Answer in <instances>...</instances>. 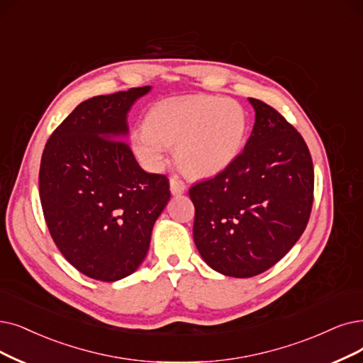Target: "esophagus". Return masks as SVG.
<instances>
[{"label": "esophagus", "instance_id": "34e87169", "mask_svg": "<svg viewBox=\"0 0 363 363\" xmlns=\"http://www.w3.org/2000/svg\"><path fill=\"white\" fill-rule=\"evenodd\" d=\"M169 189L172 195H182L186 191V183L179 177H172L169 180Z\"/></svg>", "mask_w": 363, "mask_h": 363}]
</instances>
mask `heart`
<instances>
[{
  "label": "heart",
  "mask_w": 363,
  "mask_h": 363,
  "mask_svg": "<svg viewBox=\"0 0 363 363\" xmlns=\"http://www.w3.org/2000/svg\"><path fill=\"white\" fill-rule=\"evenodd\" d=\"M146 126L131 133V147L149 169H159L168 146L192 177L223 171L240 155L247 134V114L237 101L214 95L165 99L146 114Z\"/></svg>",
  "instance_id": "b5f03b06"
}]
</instances>
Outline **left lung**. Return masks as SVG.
<instances>
[{
	"mask_svg": "<svg viewBox=\"0 0 363 363\" xmlns=\"http://www.w3.org/2000/svg\"><path fill=\"white\" fill-rule=\"evenodd\" d=\"M252 135L228 168L189 189L194 241L202 259L229 277H253L291 250L306 230L314 192L302 135L264 101Z\"/></svg>",
	"mask_w": 363,
	"mask_h": 363,
	"instance_id": "left-lung-1",
	"label": "left lung"
}]
</instances>
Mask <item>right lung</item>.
I'll list each match as a JSON object with an SVG mask.
<instances>
[{
  "instance_id": "right-lung-1",
  "label": "right lung",
  "mask_w": 363,
  "mask_h": 363,
  "mask_svg": "<svg viewBox=\"0 0 363 363\" xmlns=\"http://www.w3.org/2000/svg\"><path fill=\"white\" fill-rule=\"evenodd\" d=\"M149 91L83 101L43 150L38 186L50 235L72 267L99 281L140 267L171 196L167 176L144 171L123 141L129 108Z\"/></svg>"
}]
</instances>
